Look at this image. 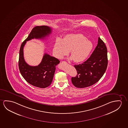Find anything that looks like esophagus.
<instances>
[{
    "label": "esophagus",
    "instance_id": "34e87169",
    "mask_svg": "<svg viewBox=\"0 0 128 128\" xmlns=\"http://www.w3.org/2000/svg\"><path fill=\"white\" fill-rule=\"evenodd\" d=\"M62 64H67V62H66V61H62Z\"/></svg>",
    "mask_w": 128,
    "mask_h": 128
}]
</instances>
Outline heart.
Here are the masks:
<instances>
[{"mask_svg":"<svg viewBox=\"0 0 128 128\" xmlns=\"http://www.w3.org/2000/svg\"><path fill=\"white\" fill-rule=\"evenodd\" d=\"M93 48V44L86 37L80 34H70L62 40L57 39L53 48V52L57 59H61L67 55L68 51L76 63L85 60Z\"/></svg>","mask_w":128,"mask_h":128,"instance_id":"heart-1","label":"heart"}]
</instances>
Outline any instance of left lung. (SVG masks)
Listing matches in <instances>:
<instances>
[{"label": "left lung", "mask_w": 128, "mask_h": 128, "mask_svg": "<svg viewBox=\"0 0 128 128\" xmlns=\"http://www.w3.org/2000/svg\"><path fill=\"white\" fill-rule=\"evenodd\" d=\"M107 49L100 38L90 57L84 63L74 65L77 75L71 79L78 88L88 87L98 82L102 77L108 65Z\"/></svg>", "instance_id": "8db88e82"}]
</instances>
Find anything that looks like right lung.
<instances>
[{
  "instance_id": "right-lung-1",
  "label": "right lung",
  "mask_w": 128,
  "mask_h": 128,
  "mask_svg": "<svg viewBox=\"0 0 128 128\" xmlns=\"http://www.w3.org/2000/svg\"><path fill=\"white\" fill-rule=\"evenodd\" d=\"M52 28L47 26H35L28 36L21 45L20 50L18 68L22 77L32 85L40 88H45L51 84L54 75L56 67L60 61L55 57L45 53L39 65L32 66L25 61L24 47L26 41L32 39H44L52 32Z\"/></svg>"
}]
</instances>
